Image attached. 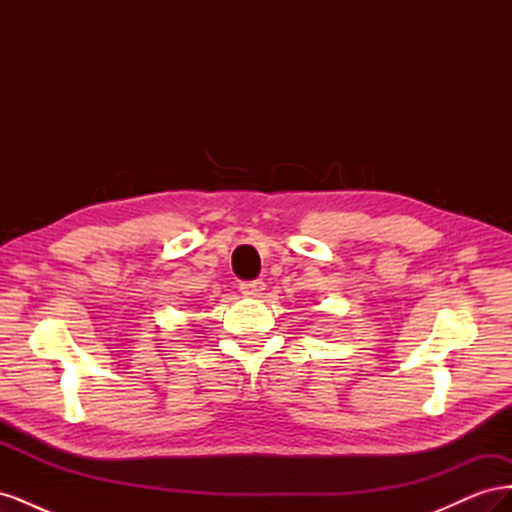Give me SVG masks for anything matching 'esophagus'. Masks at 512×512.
<instances>
[{
  "instance_id": "obj_1",
  "label": "esophagus",
  "mask_w": 512,
  "mask_h": 512,
  "mask_svg": "<svg viewBox=\"0 0 512 512\" xmlns=\"http://www.w3.org/2000/svg\"><path fill=\"white\" fill-rule=\"evenodd\" d=\"M265 290H267V284L262 280H252V282L241 284V292L245 294V297H260Z\"/></svg>"
}]
</instances>
